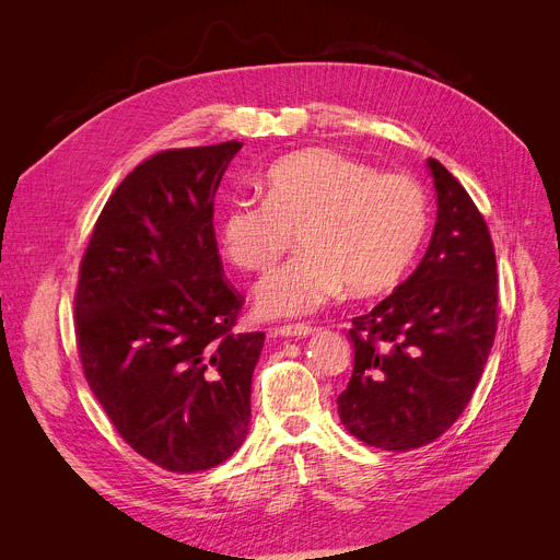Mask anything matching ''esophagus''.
Instances as JSON below:
<instances>
[{
  "mask_svg": "<svg viewBox=\"0 0 560 560\" xmlns=\"http://www.w3.org/2000/svg\"><path fill=\"white\" fill-rule=\"evenodd\" d=\"M312 332H314V326H310V324H292V326L275 328V335H279V337H307Z\"/></svg>",
  "mask_w": 560,
  "mask_h": 560,
  "instance_id": "esophagus-1",
  "label": "esophagus"
}]
</instances>
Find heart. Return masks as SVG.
<instances>
[{
    "label": "heart",
    "mask_w": 560,
    "mask_h": 560,
    "mask_svg": "<svg viewBox=\"0 0 560 560\" xmlns=\"http://www.w3.org/2000/svg\"><path fill=\"white\" fill-rule=\"evenodd\" d=\"M430 223L425 190L406 175H381L348 154L310 148L283 156L266 177V199H232L219 219L223 255L264 272L292 246L301 255L257 288L266 316H301L341 285L352 296L392 290L412 266Z\"/></svg>",
    "instance_id": "obj_1"
}]
</instances>
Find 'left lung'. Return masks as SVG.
I'll list each match as a JSON object with an SVG mask.
<instances>
[{"mask_svg": "<svg viewBox=\"0 0 560 560\" xmlns=\"http://www.w3.org/2000/svg\"><path fill=\"white\" fill-rule=\"evenodd\" d=\"M436 225L408 281L354 316V370L339 394L343 425L368 445L406 452L463 415L499 324V275L483 214L460 182L428 159Z\"/></svg>", "mask_w": 560, "mask_h": 560, "instance_id": "obj_1", "label": "left lung"}]
</instances>
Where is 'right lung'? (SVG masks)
Listing matches in <instances>:
<instances>
[{
	"instance_id": "obj_1",
	"label": "right lung",
	"mask_w": 560,
	"mask_h": 560,
	"mask_svg": "<svg viewBox=\"0 0 560 560\" xmlns=\"http://www.w3.org/2000/svg\"><path fill=\"white\" fill-rule=\"evenodd\" d=\"M236 139L141 162L106 201L74 290L84 376L119 436L168 471L223 463L250 425L264 332H238L214 192Z\"/></svg>"
}]
</instances>
